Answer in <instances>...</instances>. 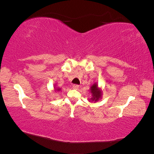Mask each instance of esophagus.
Masks as SVG:
<instances>
[{
    "mask_svg": "<svg viewBox=\"0 0 154 154\" xmlns=\"http://www.w3.org/2000/svg\"><path fill=\"white\" fill-rule=\"evenodd\" d=\"M79 88V85H72V88L73 89H78V88Z\"/></svg>",
    "mask_w": 154,
    "mask_h": 154,
    "instance_id": "1",
    "label": "esophagus"
}]
</instances>
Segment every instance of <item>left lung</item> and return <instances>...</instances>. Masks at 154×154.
I'll return each mask as SVG.
<instances>
[{
  "label": "left lung",
  "instance_id": "1",
  "mask_svg": "<svg viewBox=\"0 0 154 154\" xmlns=\"http://www.w3.org/2000/svg\"><path fill=\"white\" fill-rule=\"evenodd\" d=\"M89 92L91 94V97L90 99H88V101L89 102H97L100 101L101 97L102 95H103V91H102L101 88L98 86L97 83H94L92 85L91 87Z\"/></svg>",
  "mask_w": 154,
  "mask_h": 154
}]
</instances>
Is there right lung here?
Listing matches in <instances>:
<instances>
[{"mask_svg": "<svg viewBox=\"0 0 154 154\" xmlns=\"http://www.w3.org/2000/svg\"><path fill=\"white\" fill-rule=\"evenodd\" d=\"M54 90L55 92H59L60 91H62V88L59 87H58L57 85H54Z\"/></svg>", "mask_w": 154, "mask_h": 154, "instance_id": "right-lung-1", "label": "right lung"}]
</instances>
